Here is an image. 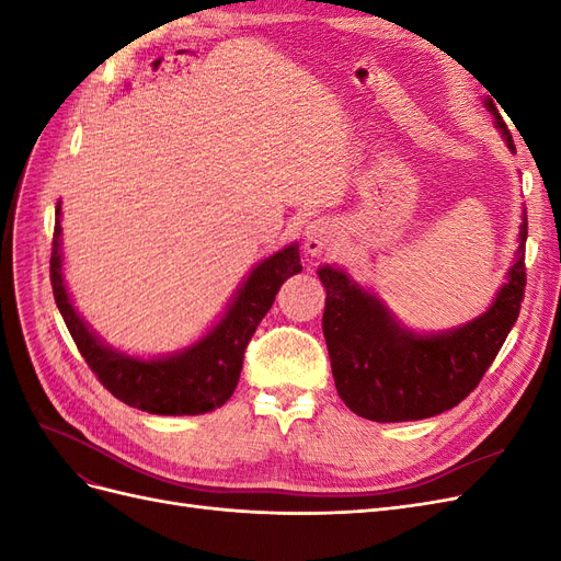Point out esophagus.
<instances>
[{
    "label": "esophagus",
    "mask_w": 561,
    "mask_h": 561,
    "mask_svg": "<svg viewBox=\"0 0 561 561\" xmlns=\"http://www.w3.org/2000/svg\"><path fill=\"white\" fill-rule=\"evenodd\" d=\"M332 236H334V225L330 222V219H325V217L313 219V222H309L307 229H304V252L316 257V254H320L330 245Z\"/></svg>",
    "instance_id": "esophagus-1"
}]
</instances>
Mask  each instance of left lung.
<instances>
[{
    "label": "left lung",
    "mask_w": 561,
    "mask_h": 561,
    "mask_svg": "<svg viewBox=\"0 0 561 561\" xmlns=\"http://www.w3.org/2000/svg\"><path fill=\"white\" fill-rule=\"evenodd\" d=\"M505 147L515 154L494 100L484 98ZM505 283L489 307L461 325L437 332L414 330L388 309L375 287L355 280L344 266L322 264L325 334L339 398L353 414L379 423L419 421L443 414L480 383L511 334L524 297L526 213Z\"/></svg>",
    "instance_id": "8db88e82"
}]
</instances>
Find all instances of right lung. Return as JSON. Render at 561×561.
<instances>
[{
  "label": "right lung",
  "instance_id": "obj_1",
  "mask_svg": "<svg viewBox=\"0 0 561 561\" xmlns=\"http://www.w3.org/2000/svg\"><path fill=\"white\" fill-rule=\"evenodd\" d=\"M62 208L56 206L50 285L58 311L79 353L114 398L159 416H196L222 407L243 369V353L274 304L280 285L299 274V245L287 243L252 266L227 309L190 346L161 355H138L107 344L79 313L65 280Z\"/></svg>",
  "mask_w": 561,
  "mask_h": 561
}]
</instances>
